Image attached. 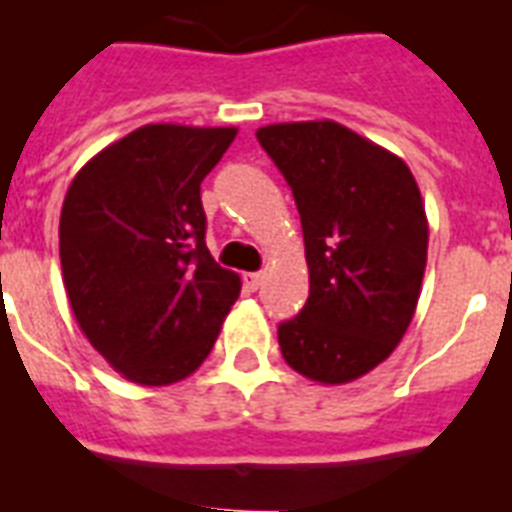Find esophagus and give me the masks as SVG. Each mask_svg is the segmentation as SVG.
<instances>
[{
    "instance_id": "1",
    "label": "esophagus",
    "mask_w": 512,
    "mask_h": 512,
    "mask_svg": "<svg viewBox=\"0 0 512 512\" xmlns=\"http://www.w3.org/2000/svg\"><path fill=\"white\" fill-rule=\"evenodd\" d=\"M243 283L248 291H259L261 283H264V275H261V272H248V275L243 277Z\"/></svg>"
}]
</instances>
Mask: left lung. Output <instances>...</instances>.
Listing matches in <instances>:
<instances>
[{
    "instance_id": "obj_1",
    "label": "left lung",
    "mask_w": 512,
    "mask_h": 512,
    "mask_svg": "<svg viewBox=\"0 0 512 512\" xmlns=\"http://www.w3.org/2000/svg\"><path fill=\"white\" fill-rule=\"evenodd\" d=\"M256 138L291 186L310 269L307 304L277 328L285 363L320 384L360 379L417 310L430 232L417 181L334 120L277 122Z\"/></svg>"
}]
</instances>
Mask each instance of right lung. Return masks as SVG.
<instances>
[{
    "label": "right lung",
    "instance_id": "right-lung-1",
    "mask_svg": "<svg viewBox=\"0 0 512 512\" xmlns=\"http://www.w3.org/2000/svg\"><path fill=\"white\" fill-rule=\"evenodd\" d=\"M237 128L144 125L87 160L61 208V269L82 334L128 382L194 374L240 296L205 245L200 184Z\"/></svg>",
    "mask_w": 512,
    "mask_h": 512
}]
</instances>
